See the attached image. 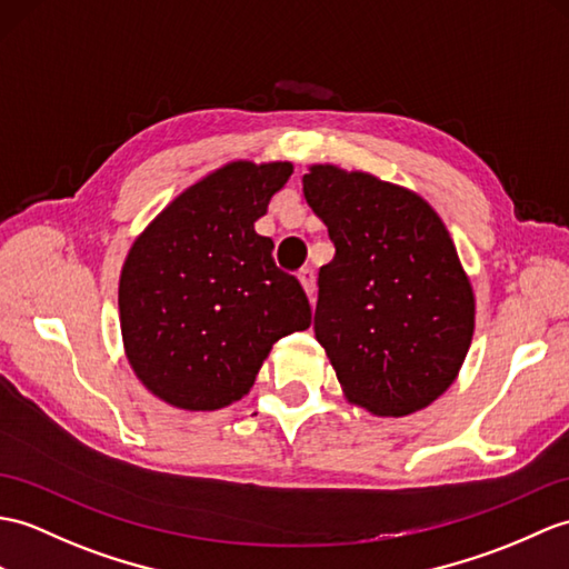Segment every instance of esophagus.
<instances>
[{
  "instance_id": "obj_1",
  "label": "esophagus",
  "mask_w": 569,
  "mask_h": 569,
  "mask_svg": "<svg viewBox=\"0 0 569 569\" xmlns=\"http://www.w3.org/2000/svg\"><path fill=\"white\" fill-rule=\"evenodd\" d=\"M298 279H300L302 288H306V293L312 298V293H315V271L312 269H300Z\"/></svg>"
}]
</instances>
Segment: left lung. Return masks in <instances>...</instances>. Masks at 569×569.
I'll return each instance as SVG.
<instances>
[{
    "label": "left lung",
    "mask_w": 569,
    "mask_h": 569,
    "mask_svg": "<svg viewBox=\"0 0 569 569\" xmlns=\"http://www.w3.org/2000/svg\"><path fill=\"white\" fill-rule=\"evenodd\" d=\"M302 193L337 249L317 279L315 337L347 400L378 417L425 409L456 380L475 329L446 224L425 198L366 171L312 164Z\"/></svg>",
    "instance_id": "1"
}]
</instances>
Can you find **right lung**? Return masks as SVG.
Listing matches in <instances>:
<instances>
[{"instance_id": "add662e5", "label": "right lung", "mask_w": 569, "mask_h": 569, "mask_svg": "<svg viewBox=\"0 0 569 569\" xmlns=\"http://www.w3.org/2000/svg\"><path fill=\"white\" fill-rule=\"evenodd\" d=\"M290 162H230L179 193L130 247L118 310L128 363L171 407L244 398L271 347L308 329L306 290L254 230Z\"/></svg>"}]
</instances>
